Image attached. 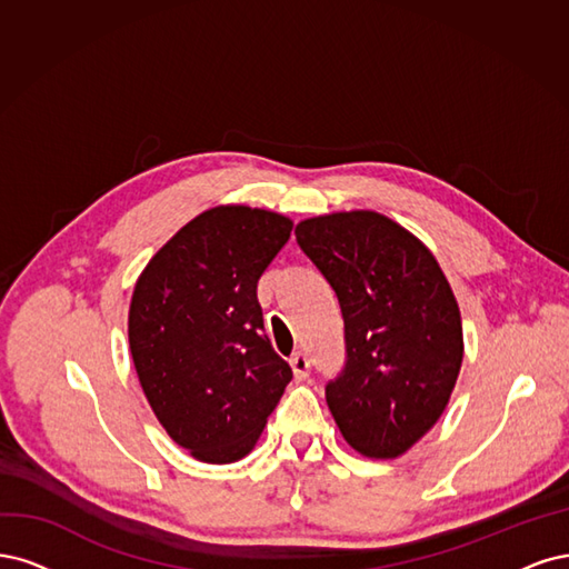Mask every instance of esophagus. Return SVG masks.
Masks as SVG:
<instances>
[{
    "label": "esophagus",
    "instance_id": "obj_1",
    "mask_svg": "<svg viewBox=\"0 0 569 569\" xmlns=\"http://www.w3.org/2000/svg\"><path fill=\"white\" fill-rule=\"evenodd\" d=\"M290 369L298 380H305L309 376V357L305 352H298L290 357Z\"/></svg>",
    "mask_w": 569,
    "mask_h": 569
}]
</instances>
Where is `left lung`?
Listing matches in <instances>:
<instances>
[{
    "instance_id": "obj_1",
    "label": "left lung",
    "mask_w": 569,
    "mask_h": 569,
    "mask_svg": "<svg viewBox=\"0 0 569 569\" xmlns=\"http://www.w3.org/2000/svg\"><path fill=\"white\" fill-rule=\"evenodd\" d=\"M296 238L333 286L345 371L326 401L345 442L399 458L445 413L463 363L461 311L430 248L373 210L302 219Z\"/></svg>"
}]
</instances>
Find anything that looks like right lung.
Returning a JSON list of instances; mask_svg holds the SVG:
<instances>
[{"mask_svg": "<svg viewBox=\"0 0 569 569\" xmlns=\"http://www.w3.org/2000/svg\"><path fill=\"white\" fill-rule=\"evenodd\" d=\"M292 219L250 206L196 214L139 273L127 336L141 390L196 461L252 451L292 378L264 336L258 281Z\"/></svg>", "mask_w": 569, "mask_h": 569, "instance_id": "1", "label": "right lung"}]
</instances>
